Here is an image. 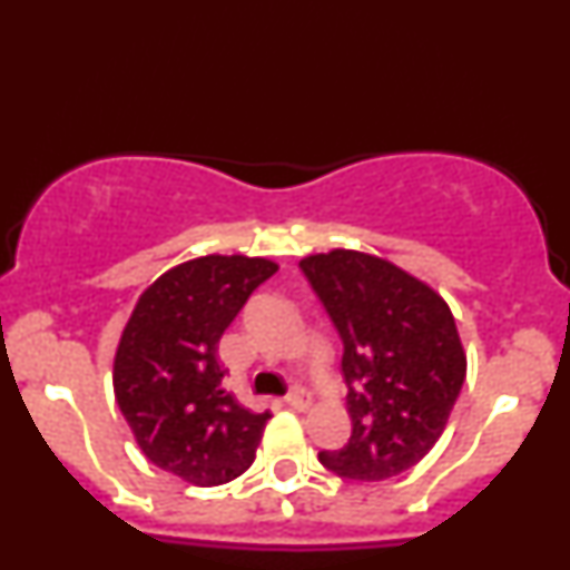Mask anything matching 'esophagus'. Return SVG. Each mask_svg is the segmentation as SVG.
I'll list each match as a JSON object with an SVG mask.
<instances>
[{"label": "esophagus", "instance_id": "34e87169", "mask_svg": "<svg viewBox=\"0 0 570 570\" xmlns=\"http://www.w3.org/2000/svg\"><path fill=\"white\" fill-rule=\"evenodd\" d=\"M286 403H288V406H292L294 411H306V409L314 403V399H312V393H308L306 389H294V391L286 396Z\"/></svg>", "mask_w": 570, "mask_h": 570}]
</instances>
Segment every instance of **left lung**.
I'll list each match as a JSON object with an SVG mask.
<instances>
[{
	"instance_id": "8db88e82",
	"label": "left lung",
	"mask_w": 570,
	"mask_h": 570,
	"mask_svg": "<svg viewBox=\"0 0 570 570\" xmlns=\"http://www.w3.org/2000/svg\"><path fill=\"white\" fill-rule=\"evenodd\" d=\"M298 266L344 341L351 439L318 461L354 481L399 475L441 439L461 393L456 318L436 288L384 256L331 249Z\"/></svg>"
}]
</instances>
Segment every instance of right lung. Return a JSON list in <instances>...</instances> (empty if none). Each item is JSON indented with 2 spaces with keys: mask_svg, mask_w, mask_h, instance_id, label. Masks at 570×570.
<instances>
[{
  "mask_svg": "<svg viewBox=\"0 0 570 570\" xmlns=\"http://www.w3.org/2000/svg\"><path fill=\"white\" fill-rule=\"evenodd\" d=\"M278 264L209 254L171 266L144 288L114 354V396L154 465L191 485H222L256 459L268 413L224 391L216 348L258 284Z\"/></svg>",
  "mask_w": 570,
  "mask_h": 570,
  "instance_id": "add662e5",
  "label": "right lung"
}]
</instances>
